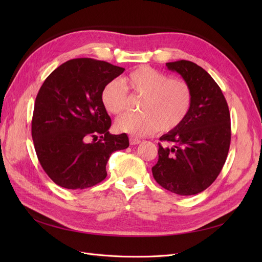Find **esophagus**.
<instances>
[{
	"label": "esophagus",
	"mask_w": 262,
	"mask_h": 262,
	"mask_svg": "<svg viewBox=\"0 0 262 262\" xmlns=\"http://www.w3.org/2000/svg\"><path fill=\"white\" fill-rule=\"evenodd\" d=\"M139 143H141V140L140 139H137V138H134V137H130V144L131 145H137Z\"/></svg>",
	"instance_id": "obj_1"
}]
</instances>
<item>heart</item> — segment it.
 Returning <instances> with one entry per match:
<instances>
[{
  "label": "heart",
  "mask_w": 262,
  "mask_h": 262,
  "mask_svg": "<svg viewBox=\"0 0 262 262\" xmlns=\"http://www.w3.org/2000/svg\"><path fill=\"white\" fill-rule=\"evenodd\" d=\"M142 96L141 113L126 114L117 119L118 131L144 137L155 130L170 131L185 120L192 102L187 82L169 78L167 74L150 67H139L122 78V84L110 81L101 91V104L108 113L119 115L129 104V95Z\"/></svg>",
  "instance_id": "heart-1"
}]
</instances>
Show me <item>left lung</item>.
Wrapping results in <instances>:
<instances>
[{"mask_svg":"<svg viewBox=\"0 0 262 262\" xmlns=\"http://www.w3.org/2000/svg\"><path fill=\"white\" fill-rule=\"evenodd\" d=\"M188 83L192 102L185 120L161 137L153 177L179 195L202 192L223 168L231 143V115L226 99L212 76L191 61L166 63Z\"/></svg>","mask_w":262,"mask_h":262,"instance_id":"obj_1","label":"left lung"}]
</instances>
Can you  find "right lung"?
Wrapping results in <instances>:
<instances>
[{
  "label": "right lung",
  "mask_w": 262,
  "mask_h": 262,
  "mask_svg": "<svg viewBox=\"0 0 262 262\" xmlns=\"http://www.w3.org/2000/svg\"><path fill=\"white\" fill-rule=\"evenodd\" d=\"M123 71L105 61L73 59L55 69L39 90L31 137L41 167L58 186L76 190L99 184L110 155L129 146L125 133H109L112 119L100 99L105 85Z\"/></svg>",
  "instance_id": "obj_1"
}]
</instances>
